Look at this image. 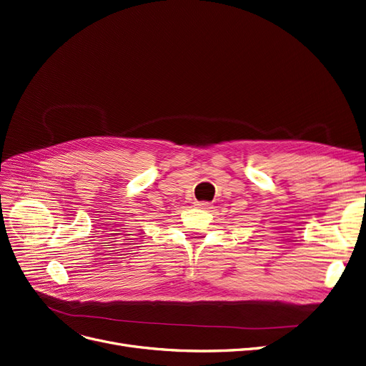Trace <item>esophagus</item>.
<instances>
[{
	"mask_svg": "<svg viewBox=\"0 0 366 366\" xmlns=\"http://www.w3.org/2000/svg\"><path fill=\"white\" fill-rule=\"evenodd\" d=\"M196 206L200 209H211V203L208 202H196Z\"/></svg>",
	"mask_w": 366,
	"mask_h": 366,
	"instance_id": "obj_1",
	"label": "esophagus"
}]
</instances>
